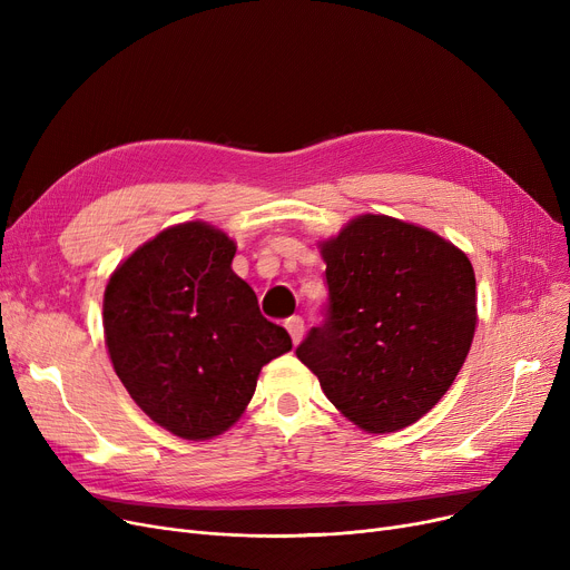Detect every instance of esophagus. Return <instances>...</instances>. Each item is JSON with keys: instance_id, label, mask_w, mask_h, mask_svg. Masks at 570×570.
<instances>
[{"instance_id": "1", "label": "esophagus", "mask_w": 570, "mask_h": 570, "mask_svg": "<svg viewBox=\"0 0 570 570\" xmlns=\"http://www.w3.org/2000/svg\"><path fill=\"white\" fill-rule=\"evenodd\" d=\"M284 325H286V331H288L293 344H301V340L305 335V321L301 316H291V318L284 321Z\"/></svg>"}]
</instances>
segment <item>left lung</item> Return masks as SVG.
Listing matches in <instances>:
<instances>
[{
  "label": "left lung",
  "mask_w": 570,
  "mask_h": 570,
  "mask_svg": "<svg viewBox=\"0 0 570 570\" xmlns=\"http://www.w3.org/2000/svg\"><path fill=\"white\" fill-rule=\"evenodd\" d=\"M321 254L325 318L295 353L351 423L397 432L445 395L466 361L471 261L436 233L385 215L353 219Z\"/></svg>",
  "instance_id": "left-lung-1"
}]
</instances>
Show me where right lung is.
<instances>
[{
  "label": "right lung",
  "mask_w": 570,
  "mask_h": 570,
  "mask_svg": "<svg viewBox=\"0 0 570 570\" xmlns=\"http://www.w3.org/2000/svg\"><path fill=\"white\" fill-rule=\"evenodd\" d=\"M233 256L226 233L179 224L119 265L104 295L115 374L157 425L191 441L226 432L261 367L291 351L288 333L233 273Z\"/></svg>",
  "instance_id": "obj_1"
}]
</instances>
